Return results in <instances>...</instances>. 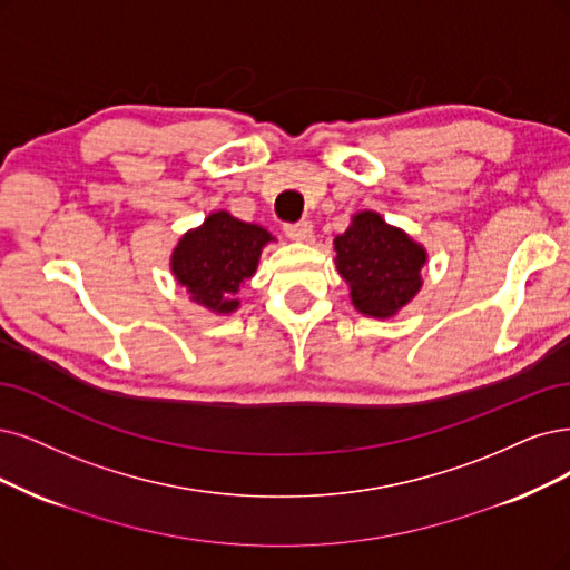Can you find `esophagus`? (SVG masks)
I'll return each instance as SVG.
<instances>
[{
    "label": "esophagus",
    "instance_id": "esophagus-1",
    "mask_svg": "<svg viewBox=\"0 0 570 570\" xmlns=\"http://www.w3.org/2000/svg\"><path fill=\"white\" fill-rule=\"evenodd\" d=\"M286 237L293 242H305L312 237V223L309 220H301V223H286L284 225Z\"/></svg>",
    "mask_w": 570,
    "mask_h": 570
}]
</instances>
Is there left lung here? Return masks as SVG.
Returning a JSON list of instances; mask_svg holds the SVG:
<instances>
[{"mask_svg":"<svg viewBox=\"0 0 570 570\" xmlns=\"http://www.w3.org/2000/svg\"><path fill=\"white\" fill-rule=\"evenodd\" d=\"M335 265L350 282L354 307L368 317H392L423 284L420 267L428 258L423 246L373 210L352 218L345 235L335 237Z\"/></svg>","mask_w":570,"mask_h":570,"instance_id":"8db88e82","label":"left lung"}]
</instances>
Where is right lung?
I'll return each instance as SVG.
<instances>
[{
    "instance_id": "1",
    "label": "right lung",
    "mask_w": 570,
    "mask_h": 570,
    "mask_svg": "<svg viewBox=\"0 0 570 570\" xmlns=\"http://www.w3.org/2000/svg\"><path fill=\"white\" fill-rule=\"evenodd\" d=\"M267 242H272L267 229L218 210L180 239L171 267L176 279L193 293L195 303L227 314L237 309L239 301L235 296L256 272Z\"/></svg>"
}]
</instances>
